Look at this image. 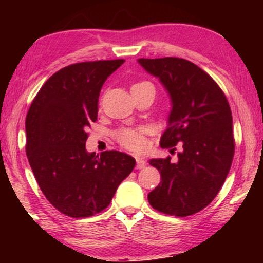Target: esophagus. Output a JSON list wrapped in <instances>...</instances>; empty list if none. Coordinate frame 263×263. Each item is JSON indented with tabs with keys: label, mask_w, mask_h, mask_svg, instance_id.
<instances>
[{
	"label": "esophagus",
	"mask_w": 263,
	"mask_h": 263,
	"mask_svg": "<svg viewBox=\"0 0 263 263\" xmlns=\"http://www.w3.org/2000/svg\"><path fill=\"white\" fill-rule=\"evenodd\" d=\"M147 165L146 160L142 158H136V168H143Z\"/></svg>",
	"instance_id": "esophagus-1"
}]
</instances>
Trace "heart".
Segmentation results:
<instances>
[{
	"instance_id": "1",
	"label": "heart",
	"mask_w": 263,
	"mask_h": 263,
	"mask_svg": "<svg viewBox=\"0 0 263 263\" xmlns=\"http://www.w3.org/2000/svg\"><path fill=\"white\" fill-rule=\"evenodd\" d=\"M147 84H148V82H140V84H135L133 87H139V86L147 85ZM116 138L118 140V142H120L124 148H127L129 151L140 152V151L145 148V145H146L145 136H143V132L140 130V129H132V128L122 129V130L117 133Z\"/></svg>"
}]
</instances>
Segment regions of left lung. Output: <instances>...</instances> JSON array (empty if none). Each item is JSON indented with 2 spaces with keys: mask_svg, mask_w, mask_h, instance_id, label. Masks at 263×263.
I'll return each instance as SVG.
<instances>
[{
  "mask_svg": "<svg viewBox=\"0 0 263 263\" xmlns=\"http://www.w3.org/2000/svg\"><path fill=\"white\" fill-rule=\"evenodd\" d=\"M138 62L158 78L171 100L160 146H182L177 163L170 157L149 159L160 172L161 182L148 194V202L165 214L188 217L213 201L231 167V109L217 82L190 61L164 57Z\"/></svg>",
  "mask_w": 263,
  "mask_h": 263,
  "instance_id": "8db88e82",
  "label": "left lung"
}]
</instances>
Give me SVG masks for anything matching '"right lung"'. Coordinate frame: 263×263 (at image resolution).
<instances>
[{
    "instance_id": "1",
    "label": "right lung",
    "mask_w": 263,
    "mask_h": 263,
    "mask_svg": "<svg viewBox=\"0 0 263 263\" xmlns=\"http://www.w3.org/2000/svg\"><path fill=\"white\" fill-rule=\"evenodd\" d=\"M124 60L64 67L48 79L28 110L26 154L39 188L56 210L71 218L91 217L109 206L135 159L118 151H86V129L98 116L106 79Z\"/></svg>"
}]
</instances>
